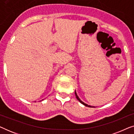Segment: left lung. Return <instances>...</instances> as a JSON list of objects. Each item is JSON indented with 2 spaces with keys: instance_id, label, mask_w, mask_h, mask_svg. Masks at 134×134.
Listing matches in <instances>:
<instances>
[{
  "instance_id": "obj_1",
  "label": "left lung",
  "mask_w": 134,
  "mask_h": 134,
  "mask_svg": "<svg viewBox=\"0 0 134 134\" xmlns=\"http://www.w3.org/2000/svg\"><path fill=\"white\" fill-rule=\"evenodd\" d=\"M75 94H76V98H77V100H79V102H80V103H82V104H83V105H84L87 106V107H91V106H90V105H88V104H87L84 103V102H82V100L80 99H79V97H78V96H77V93H76V91H75Z\"/></svg>"
}]
</instances>
